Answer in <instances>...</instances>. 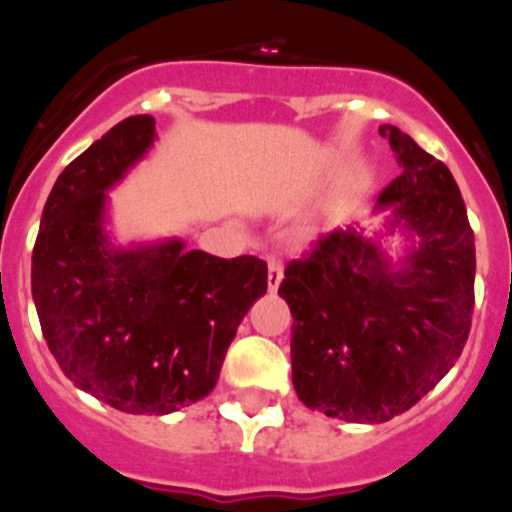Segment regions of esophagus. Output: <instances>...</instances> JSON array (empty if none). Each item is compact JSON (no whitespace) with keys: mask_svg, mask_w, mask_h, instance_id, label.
<instances>
[{"mask_svg":"<svg viewBox=\"0 0 512 512\" xmlns=\"http://www.w3.org/2000/svg\"><path fill=\"white\" fill-rule=\"evenodd\" d=\"M283 281V266L278 258H268V288L271 291H276L278 286H281Z\"/></svg>","mask_w":512,"mask_h":512,"instance_id":"obj_1","label":"esophagus"}]
</instances>
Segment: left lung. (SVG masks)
I'll use <instances>...</instances> for the list:
<instances>
[{
  "mask_svg": "<svg viewBox=\"0 0 512 512\" xmlns=\"http://www.w3.org/2000/svg\"><path fill=\"white\" fill-rule=\"evenodd\" d=\"M381 136L403 171L376 209H391L408 254L393 263L356 226L333 229L278 286L296 396L348 423H386L433 391L460 358L475 303V239L453 174L398 126Z\"/></svg>",
  "mask_w": 512,
  "mask_h": 512,
  "instance_id": "obj_1",
  "label": "left lung"
}]
</instances>
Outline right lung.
I'll return each instance as SVG.
<instances>
[{
	"instance_id": "right-lung-1",
	"label": "right lung",
	"mask_w": 512,
	"mask_h": 512,
	"mask_svg": "<svg viewBox=\"0 0 512 512\" xmlns=\"http://www.w3.org/2000/svg\"><path fill=\"white\" fill-rule=\"evenodd\" d=\"M154 116L119 121L59 174L32 254V296L64 376L116 411L166 416L214 391L268 268L186 251L181 239L116 246L106 191L154 146Z\"/></svg>"
}]
</instances>
